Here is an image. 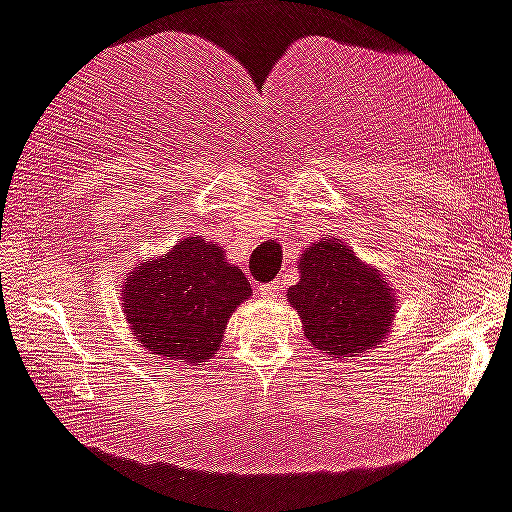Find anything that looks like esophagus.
<instances>
[{
    "mask_svg": "<svg viewBox=\"0 0 512 512\" xmlns=\"http://www.w3.org/2000/svg\"><path fill=\"white\" fill-rule=\"evenodd\" d=\"M279 291H282V286H279L277 282H272V284H265V286H262L260 294H262V299H277Z\"/></svg>",
    "mask_w": 512,
    "mask_h": 512,
    "instance_id": "obj_1",
    "label": "esophagus"
}]
</instances>
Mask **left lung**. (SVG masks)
I'll return each mask as SVG.
<instances>
[{
	"label": "left lung",
	"mask_w": 512,
	"mask_h": 512,
	"mask_svg": "<svg viewBox=\"0 0 512 512\" xmlns=\"http://www.w3.org/2000/svg\"><path fill=\"white\" fill-rule=\"evenodd\" d=\"M299 267V284L286 296L299 311L311 345L330 355L355 357L384 340L396 299L379 269L362 265L338 240L308 247Z\"/></svg>",
	"instance_id": "left-lung-1"
}]
</instances>
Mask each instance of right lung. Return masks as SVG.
I'll use <instances>...</instances> for the list:
<instances>
[{"label": "right lung", "mask_w": 512, "mask_h": 512, "mask_svg": "<svg viewBox=\"0 0 512 512\" xmlns=\"http://www.w3.org/2000/svg\"><path fill=\"white\" fill-rule=\"evenodd\" d=\"M252 294L221 247L184 238L165 257L136 267L123 284V313L150 355L194 364L216 355L230 313Z\"/></svg>", "instance_id": "add662e5"}]
</instances>
